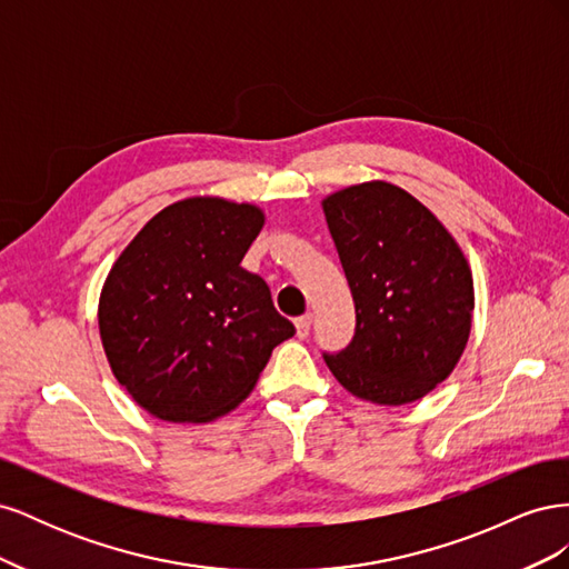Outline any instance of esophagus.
Returning <instances> with one entry per match:
<instances>
[{"label": "esophagus", "mask_w": 569, "mask_h": 569, "mask_svg": "<svg viewBox=\"0 0 569 569\" xmlns=\"http://www.w3.org/2000/svg\"><path fill=\"white\" fill-rule=\"evenodd\" d=\"M311 325H313V316L311 313L297 318V337L306 339L308 335H311Z\"/></svg>", "instance_id": "1"}]
</instances>
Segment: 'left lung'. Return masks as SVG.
Returning <instances> with one entry per match:
<instances>
[{
	"label": "left lung",
	"instance_id": "8db88e82",
	"mask_svg": "<svg viewBox=\"0 0 569 569\" xmlns=\"http://www.w3.org/2000/svg\"><path fill=\"white\" fill-rule=\"evenodd\" d=\"M322 209L356 306L353 339L322 353L327 368L358 399H422L451 375L470 337L468 261L432 211L396 184H353Z\"/></svg>",
	"mask_w": 569,
	"mask_h": 569
}]
</instances>
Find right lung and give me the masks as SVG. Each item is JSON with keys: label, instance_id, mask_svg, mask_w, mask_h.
<instances>
[{"label": "right lung", "instance_id": "obj_1", "mask_svg": "<svg viewBox=\"0 0 569 569\" xmlns=\"http://www.w3.org/2000/svg\"><path fill=\"white\" fill-rule=\"evenodd\" d=\"M263 228L249 203L194 197L153 216L101 289L116 380L151 416L206 422L247 399L295 325L242 258Z\"/></svg>", "mask_w": 569, "mask_h": 569}]
</instances>
